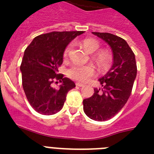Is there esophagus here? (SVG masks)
I'll list each match as a JSON object with an SVG mask.
<instances>
[{
  "mask_svg": "<svg viewBox=\"0 0 154 154\" xmlns=\"http://www.w3.org/2000/svg\"><path fill=\"white\" fill-rule=\"evenodd\" d=\"M76 85H77V86H78V87L84 86V85L82 84V83H79V82H77V83H76Z\"/></svg>",
  "mask_w": 154,
  "mask_h": 154,
  "instance_id": "1",
  "label": "esophagus"
}]
</instances>
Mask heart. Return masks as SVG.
Listing matches in <instances>:
<instances>
[{
    "label": "heart",
    "instance_id": "heart-1",
    "mask_svg": "<svg viewBox=\"0 0 154 154\" xmlns=\"http://www.w3.org/2000/svg\"><path fill=\"white\" fill-rule=\"evenodd\" d=\"M83 46L88 53H93L97 52L100 48L98 42L94 39H85L83 41ZM71 49V45H69L64 50L63 57L66 58ZM98 65L101 68H105L109 62V56L106 52L101 51L97 56ZM95 74V68L92 65H82L78 64H72L67 69L68 77L71 79L80 82H88Z\"/></svg>",
    "mask_w": 154,
    "mask_h": 154
}]
</instances>
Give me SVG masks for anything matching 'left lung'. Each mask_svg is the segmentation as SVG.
<instances>
[{"label": "left lung", "mask_w": 154, "mask_h": 154, "mask_svg": "<svg viewBox=\"0 0 154 154\" xmlns=\"http://www.w3.org/2000/svg\"><path fill=\"white\" fill-rule=\"evenodd\" d=\"M110 46L113 56L111 69L99 78L100 89H94L89 98L84 99L85 113L92 120L101 122L114 117L127 102L137 76L135 55L123 38L109 32H93Z\"/></svg>", "instance_id": "1"}]
</instances>
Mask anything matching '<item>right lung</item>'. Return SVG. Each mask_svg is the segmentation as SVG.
Here are the masks:
<instances>
[{
  "label": "right lung",
  "mask_w": 154,
  "mask_h": 154,
  "mask_svg": "<svg viewBox=\"0 0 154 154\" xmlns=\"http://www.w3.org/2000/svg\"><path fill=\"white\" fill-rule=\"evenodd\" d=\"M83 31L51 32L37 36L26 48L20 69L22 86L30 105L41 114L52 115L63 108L66 95L75 83L57 74L63 62V53L69 43ZM56 80L57 82L55 81ZM62 85L52 87L55 81Z\"/></svg>",
  "instance_id": "add662e5"
}]
</instances>
